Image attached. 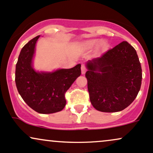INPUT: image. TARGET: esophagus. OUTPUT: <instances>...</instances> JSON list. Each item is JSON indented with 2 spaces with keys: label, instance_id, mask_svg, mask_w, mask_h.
Here are the masks:
<instances>
[{
  "label": "esophagus",
  "instance_id": "34e87169",
  "mask_svg": "<svg viewBox=\"0 0 153 153\" xmlns=\"http://www.w3.org/2000/svg\"><path fill=\"white\" fill-rule=\"evenodd\" d=\"M85 72H86V68H85V65H82L81 66V73H82V75L85 74Z\"/></svg>",
  "mask_w": 153,
  "mask_h": 153
}]
</instances>
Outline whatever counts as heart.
<instances>
[{"label":"heart","instance_id":"obj_1","mask_svg":"<svg viewBox=\"0 0 153 153\" xmlns=\"http://www.w3.org/2000/svg\"><path fill=\"white\" fill-rule=\"evenodd\" d=\"M100 42H101V40L97 39L87 40V41L84 42L83 44H82V47L85 49V50H91V49L94 48V47L97 46Z\"/></svg>","mask_w":153,"mask_h":153}]
</instances>
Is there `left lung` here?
<instances>
[{
    "label": "left lung",
    "instance_id": "1",
    "mask_svg": "<svg viewBox=\"0 0 153 153\" xmlns=\"http://www.w3.org/2000/svg\"><path fill=\"white\" fill-rule=\"evenodd\" d=\"M86 68L90 101L96 110L120 111L137 96L142 83V68L136 50L127 42L88 61Z\"/></svg>",
    "mask_w": 153,
    "mask_h": 153
}]
</instances>
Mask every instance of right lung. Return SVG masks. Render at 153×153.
Listing matches in <instances>:
<instances>
[{"label":"right lung","mask_w":153,"mask_h":153,"mask_svg":"<svg viewBox=\"0 0 153 153\" xmlns=\"http://www.w3.org/2000/svg\"><path fill=\"white\" fill-rule=\"evenodd\" d=\"M40 35L24 45L16 65L17 90L29 107L39 114H52L65 106V94L81 74L78 64L70 69L36 71L33 68L35 47Z\"/></svg>","instance_id":"1"}]
</instances>
